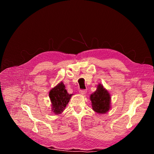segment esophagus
Listing matches in <instances>:
<instances>
[{
    "instance_id": "1",
    "label": "esophagus",
    "mask_w": 154,
    "mask_h": 154,
    "mask_svg": "<svg viewBox=\"0 0 154 154\" xmlns=\"http://www.w3.org/2000/svg\"><path fill=\"white\" fill-rule=\"evenodd\" d=\"M79 93L81 95H85L87 93V91H86V90H80L79 91Z\"/></svg>"
}]
</instances>
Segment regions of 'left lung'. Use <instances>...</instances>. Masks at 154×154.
I'll list each match as a JSON object with an SVG mask.
<instances>
[{
	"label": "left lung",
	"mask_w": 154,
	"mask_h": 154,
	"mask_svg": "<svg viewBox=\"0 0 154 154\" xmlns=\"http://www.w3.org/2000/svg\"><path fill=\"white\" fill-rule=\"evenodd\" d=\"M92 109L100 114H104L110 109V95L100 84L90 96Z\"/></svg>",
	"instance_id": "1"
}]
</instances>
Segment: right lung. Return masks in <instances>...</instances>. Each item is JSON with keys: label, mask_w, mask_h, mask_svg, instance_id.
I'll use <instances>...</instances> for the list:
<instances>
[{"label": "right lung", "mask_w": 154, "mask_h": 154, "mask_svg": "<svg viewBox=\"0 0 154 154\" xmlns=\"http://www.w3.org/2000/svg\"><path fill=\"white\" fill-rule=\"evenodd\" d=\"M73 94H69L62 82H60L49 92V97L52 103V111L59 115L65 110Z\"/></svg>", "instance_id": "add662e5"}]
</instances>
